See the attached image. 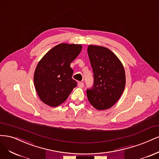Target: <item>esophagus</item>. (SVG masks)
<instances>
[{"label":"esophagus","instance_id":"34e87169","mask_svg":"<svg viewBox=\"0 0 159 159\" xmlns=\"http://www.w3.org/2000/svg\"><path fill=\"white\" fill-rule=\"evenodd\" d=\"M78 86L80 87V88H83L84 83H83V82H79V83H78Z\"/></svg>","mask_w":159,"mask_h":159}]
</instances>
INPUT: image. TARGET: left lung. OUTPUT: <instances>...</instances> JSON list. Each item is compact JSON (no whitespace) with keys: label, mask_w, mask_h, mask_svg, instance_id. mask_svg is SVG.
<instances>
[{"label":"left lung","mask_w":159,"mask_h":159,"mask_svg":"<svg viewBox=\"0 0 159 159\" xmlns=\"http://www.w3.org/2000/svg\"><path fill=\"white\" fill-rule=\"evenodd\" d=\"M88 54L93 70L94 83L86 90L90 103L99 110L108 109L119 100L125 86L124 66L110 49L89 45Z\"/></svg>","instance_id":"8db88e82"}]
</instances>
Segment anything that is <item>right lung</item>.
Listing matches in <instances>:
<instances>
[{"instance_id":"obj_1","label":"right lung","mask_w":159,"mask_h":159,"mask_svg":"<svg viewBox=\"0 0 159 159\" xmlns=\"http://www.w3.org/2000/svg\"><path fill=\"white\" fill-rule=\"evenodd\" d=\"M82 45L61 43L46 53L34 73V85L43 102L56 107L64 102L76 86L70 63L81 52Z\"/></svg>"}]
</instances>
